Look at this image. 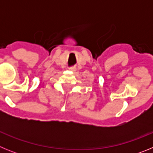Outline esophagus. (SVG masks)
I'll return each instance as SVG.
<instances>
[{"label":"esophagus","mask_w":153,"mask_h":153,"mask_svg":"<svg viewBox=\"0 0 153 153\" xmlns=\"http://www.w3.org/2000/svg\"><path fill=\"white\" fill-rule=\"evenodd\" d=\"M69 70H70V71H73V72H74V71H76V68L75 67H70Z\"/></svg>","instance_id":"esophagus-1"}]
</instances>
